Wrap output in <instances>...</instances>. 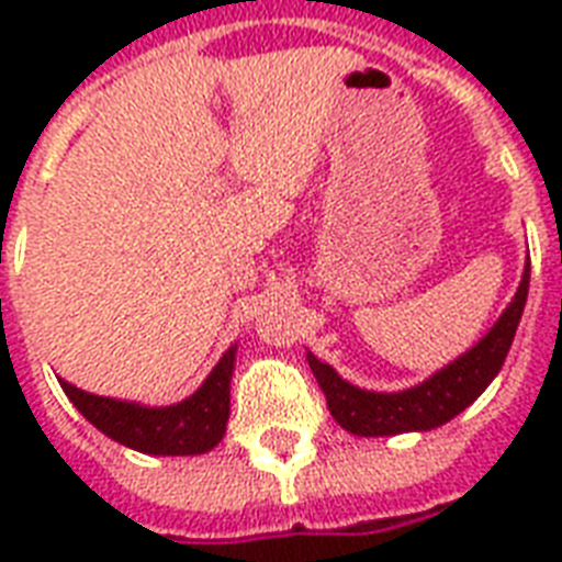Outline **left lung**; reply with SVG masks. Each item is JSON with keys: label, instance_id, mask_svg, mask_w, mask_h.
Here are the masks:
<instances>
[{"label": "left lung", "instance_id": "obj_1", "mask_svg": "<svg viewBox=\"0 0 562 562\" xmlns=\"http://www.w3.org/2000/svg\"><path fill=\"white\" fill-rule=\"evenodd\" d=\"M528 282H531V259L525 262L522 282H519L514 300L507 303L496 324L490 326V333L472 350L428 375L426 382L405 387V391H364L359 384L341 379L312 352H306L308 368L315 373L321 391L326 393V405H329L335 423L347 428L350 435L391 437L402 435V431H431V428L458 417L463 408H470L472 402L487 391V384L496 379L505 364L516 326L522 321Z\"/></svg>", "mask_w": 562, "mask_h": 562}]
</instances>
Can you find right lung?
<instances>
[{
	"mask_svg": "<svg viewBox=\"0 0 562 562\" xmlns=\"http://www.w3.org/2000/svg\"><path fill=\"white\" fill-rule=\"evenodd\" d=\"M236 368V347H229L183 402L151 408L139 402L95 396L60 379L75 408L110 440L145 454H203L221 443L229 419V379Z\"/></svg>",
	"mask_w": 562,
	"mask_h": 562,
	"instance_id": "obj_1",
	"label": "right lung"
}]
</instances>
